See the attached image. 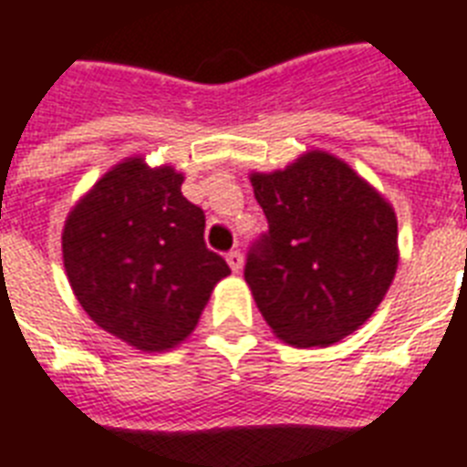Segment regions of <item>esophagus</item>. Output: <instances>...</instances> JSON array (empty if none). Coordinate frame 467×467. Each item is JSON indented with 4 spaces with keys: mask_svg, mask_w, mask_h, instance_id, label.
Instances as JSON below:
<instances>
[{
    "mask_svg": "<svg viewBox=\"0 0 467 467\" xmlns=\"http://www.w3.org/2000/svg\"><path fill=\"white\" fill-rule=\"evenodd\" d=\"M227 265L233 272H242V265H244V257H242L240 249H233V252H227Z\"/></svg>",
    "mask_w": 467,
    "mask_h": 467,
    "instance_id": "esophagus-1",
    "label": "esophagus"
}]
</instances>
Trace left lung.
<instances>
[{"mask_svg": "<svg viewBox=\"0 0 467 467\" xmlns=\"http://www.w3.org/2000/svg\"><path fill=\"white\" fill-rule=\"evenodd\" d=\"M252 188L269 230L249 247L244 281L269 328L298 348H326L355 333L397 274L389 202L326 151L252 173Z\"/></svg>", "mask_w": 467, "mask_h": 467, "instance_id": "left-lung-1", "label": "left lung"}]
</instances>
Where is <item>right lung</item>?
<instances>
[{
	"label": "right lung",
	"instance_id": "right-lung-1",
	"mask_svg": "<svg viewBox=\"0 0 467 467\" xmlns=\"http://www.w3.org/2000/svg\"><path fill=\"white\" fill-rule=\"evenodd\" d=\"M183 173L141 156L107 171L63 227L73 294L99 328L131 348H176L230 266L205 247V213L181 193Z\"/></svg>",
	"mask_w": 467,
	"mask_h": 467
}]
</instances>
